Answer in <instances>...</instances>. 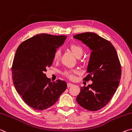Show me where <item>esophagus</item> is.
Wrapping results in <instances>:
<instances>
[{
    "instance_id": "obj_1",
    "label": "esophagus",
    "mask_w": 132,
    "mask_h": 132,
    "mask_svg": "<svg viewBox=\"0 0 132 132\" xmlns=\"http://www.w3.org/2000/svg\"><path fill=\"white\" fill-rule=\"evenodd\" d=\"M74 85H73L72 84H71V83H68L67 84V86L69 88V87H71V86H73Z\"/></svg>"
}]
</instances>
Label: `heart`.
Wrapping results in <instances>:
<instances>
[{
  "label": "heart",
  "instance_id": "1",
  "mask_svg": "<svg viewBox=\"0 0 132 132\" xmlns=\"http://www.w3.org/2000/svg\"><path fill=\"white\" fill-rule=\"evenodd\" d=\"M69 48L71 50V51H72V53L74 54L75 57L77 58L81 57L83 54L84 53V50L83 48L81 46H79L78 44H71L70 46H69ZM61 51L60 50H57V51H55L54 54L53 59L54 61H58L61 58ZM77 71H66L64 72V75L66 77H67L68 78L70 79H73L75 77V74H76Z\"/></svg>",
  "mask_w": 132,
  "mask_h": 132
}]
</instances>
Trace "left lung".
Returning <instances> with one entry per match:
<instances>
[{
    "mask_svg": "<svg viewBox=\"0 0 132 132\" xmlns=\"http://www.w3.org/2000/svg\"><path fill=\"white\" fill-rule=\"evenodd\" d=\"M74 37L92 50L88 75L84 80L93 82L88 86H81L77 102L88 111H98L108 103L119 85L122 70L117 53L109 41L96 33L86 32Z\"/></svg>",
    "mask_w": 132,
    "mask_h": 132,
    "instance_id": "1",
    "label": "left lung"
}]
</instances>
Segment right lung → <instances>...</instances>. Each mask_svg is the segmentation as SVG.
Masks as SVG:
<instances>
[{
  "label": "right lung",
  "instance_id": "right-lung-1",
  "mask_svg": "<svg viewBox=\"0 0 132 132\" xmlns=\"http://www.w3.org/2000/svg\"><path fill=\"white\" fill-rule=\"evenodd\" d=\"M66 37L38 34L21 43L17 49L12 67L13 84L24 102L34 109L51 107L66 89V82H51L44 73Z\"/></svg>",
  "mask_w": 132,
  "mask_h": 132
}]
</instances>
